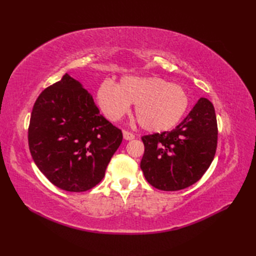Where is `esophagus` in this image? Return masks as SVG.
<instances>
[{
  "label": "esophagus",
  "instance_id": "1",
  "mask_svg": "<svg viewBox=\"0 0 256 256\" xmlns=\"http://www.w3.org/2000/svg\"><path fill=\"white\" fill-rule=\"evenodd\" d=\"M123 138L126 140H132L135 138L134 134L131 132H128V131H123Z\"/></svg>",
  "mask_w": 256,
  "mask_h": 256
}]
</instances>
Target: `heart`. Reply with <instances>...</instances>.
I'll return each mask as SVG.
<instances>
[{
    "label": "heart",
    "instance_id": "1",
    "mask_svg": "<svg viewBox=\"0 0 256 256\" xmlns=\"http://www.w3.org/2000/svg\"><path fill=\"white\" fill-rule=\"evenodd\" d=\"M96 100L111 121H118L135 104L138 124L150 133L170 131L189 106V96L182 86L158 77L130 76L116 86L106 81L96 91Z\"/></svg>",
    "mask_w": 256,
    "mask_h": 256
}]
</instances>
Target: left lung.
Returning a JSON list of instances; mask_svg holds the SVG:
<instances>
[{"label":"left lung","instance_id":"1","mask_svg":"<svg viewBox=\"0 0 256 256\" xmlns=\"http://www.w3.org/2000/svg\"><path fill=\"white\" fill-rule=\"evenodd\" d=\"M140 170L152 186L177 192L197 182L211 165L218 142L214 104L200 98L184 121L170 132L142 138Z\"/></svg>","mask_w":256,"mask_h":256}]
</instances>
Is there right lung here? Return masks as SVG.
<instances>
[{"mask_svg":"<svg viewBox=\"0 0 256 256\" xmlns=\"http://www.w3.org/2000/svg\"><path fill=\"white\" fill-rule=\"evenodd\" d=\"M121 130L101 116L94 98L66 74L32 108L28 145L46 178L66 192L94 188L122 143Z\"/></svg>","mask_w":256,"mask_h":256,"instance_id":"obj_1","label":"right lung"}]
</instances>
